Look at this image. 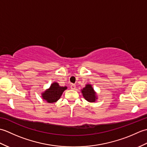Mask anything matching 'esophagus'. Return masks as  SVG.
Returning a JSON list of instances; mask_svg holds the SVG:
<instances>
[{"label": "esophagus", "instance_id": "34e87169", "mask_svg": "<svg viewBox=\"0 0 147 147\" xmlns=\"http://www.w3.org/2000/svg\"><path fill=\"white\" fill-rule=\"evenodd\" d=\"M71 88L72 90L76 89V85H74V84H72V85H71Z\"/></svg>", "mask_w": 147, "mask_h": 147}]
</instances>
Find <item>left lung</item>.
<instances>
[{"label":"left lung","instance_id":"left-lung-1","mask_svg":"<svg viewBox=\"0 0 147 147\" xmlns=\"http://www.w3.org/2000/svg\"><path fill=\"white\" fill-rule=\"evenodd\" d=\"M83 93V96H84L87 101L90 102H93L96 100V97L95 95V92L93 90V88L92 87V85H87L85 88L82 90Z\"/></svg>","mask_w":147,"mask_h":147}]
</instances>
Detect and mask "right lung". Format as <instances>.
Returning <instances> with one entry per match:
<instances>
[{"label":"right lung","mask_w":147,"mask_h":147,"mask_svg":"<svg viewBox=\"0 0 147 147\" xmlns=\"http://www.w3.org/2000/svg\"><path fill=\"white\" fill-rule=\"evenodd\" d=\"M66 89V86H60L57 83H54L49 89L42 93V97L49 103L55 102L60 98L62 93Z\"/></svg>","instance_id":"right-lung-1"}]
</instances>
